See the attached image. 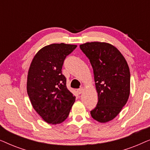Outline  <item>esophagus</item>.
I'll return each mask as SVG.
<instances>
[{"mask_svg":"<svg viewBox=\"0 0 150 150\" xmlns=\"http://www.w3.org/2000/svg\"><path fill=\"white\" fill-rule=\"evenodd\" d=\"M83 91H84V87H81V88H80L79 89H78L77 91L79 94H81L83 92Z\"/></svg>","mask_w":150,"mask_h":150,"instance_id":"obj_1","label":"esophagus"}]
</instances>
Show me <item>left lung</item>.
Wrapping results in <instances>:
<instances>
[{
    "label": "left lung",
    "instance_id": "1",
    "mask_svg": "<svg viewBox=\"0 0 150 150\" xmlns=\"http://www.w3.org/2000/svg\"><path fill=\"white\" fill-rule=\"evenodd\" d=\"M93 70L98 102L91 111L100 123L113 120L127 103L130 91L128 63L116 47L106 42H92L80 45Z\"/></svg>",
    "mask_w": 150,
    "mask_h": 150
}]
</instances>
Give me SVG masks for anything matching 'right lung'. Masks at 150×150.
Returning <instances> with one entry per match:
<instances>
[{"instance_id": "1", "label": "right lung", "mask_w": 150, "mask_h": 150, "mask_svg": "<svg viewBox=\"0 0 150 150\" xmlns=\"http://www.w3.org/2000/svg\"><path fill=\"white\" fill-rule=\"evenodd\" d=\"M76 47L63 43L48 45L36 53L30 63L27 93L35 110L48 124L64 122L75 102L61 69L65 57Z\"/></svg>"}]
</instances>
